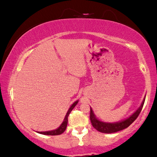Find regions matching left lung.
Masks as SVG:
<instances>
[{
    "mask_svg": "<svg viewBox=\"0 0 157 157\" xmlns=\"http://www.w3.org/2000/svg\"><path fill=\"white\" fill-rule=\"evenodd\" d=\"M144 100H145V98L143 100L140 107L138 109H137L136 112H135L134 114H132L129 118H128L126 120L114 123V124L100 121V120H98L97 118L95 117V116L93 112V109L90 108V119L91 124H92V126L95 128L97 131H98L99 132H103V133H112V132H116L126 128L128 127L139 116L141 110L143 107Z\"/></svg>",
    "mask_w": 157,
    "mask_h": 157,
    "instance_id": "8db88e82",
    "label": "left lung"
}]
</instances>
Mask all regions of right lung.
Returning <instances> with one entry per match:
<instances>
[{
	"mask_svg": "<svg viewBox=\"0 0 157 157\" xmlns=\"http://www.w3.org/2000/svg\"><path fill=\"white\" fill-rule=\"evenodd\" d=\"M78 101H76L74 103H73V105H72L70 108H69L68 112H67L66 116H65V118H64V121L62 122V124H61V126H60L58 128L54 130V131H45V132H38V133H40V134H43V135H46V136H58V135L62 134V132H64L65 130L67 128V124H68V117L69 114H70L71 110L74 109V107L77 105V103H78Z\"/></svg>",
	"mask_w": 157,
	"mask_h": 157,
	"instance_id": "obj_1",
	"label": "right lung"
}]
</instances>
